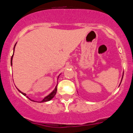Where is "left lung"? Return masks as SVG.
Returning a JSON list of instances; mask_svg holds the SVG:
<instances>
[{"label":"left lung","instance_id":"obj_1","mask_svg":"<svg viewBox=\"0 0 133 133\" xmlns=\"http://www.w3.org/2000/svg\"><path fill=\"white\" fill-rule=\"evenodd\" d=\"M123 74H124V72H123ZM122 76H123V75H122ZM122 78H123V76H122V79H121V83H120V84H119V86H120L121 83V82H122Z\"/></svg>","mask_w":133,"mask_h":133}]
</instances>
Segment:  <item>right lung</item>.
Masks as SVG:
<instances>
[{"mask_svg": "<svg viewBox=\"0 0 133 133\" xmlns=\"http://www.w3.org/2000/svg\"><path fill=\"white\" fill-rule=\"evenodd\" d=\"M16 43L15 45H14V49H15V46H16ZM13 55H14V53H13L12 56V57H11V66H12V58H13ZM60 75H61V74H60L59 75V76L57 77V84H58V79H59V77ZM57 84L56 87H55L54 90L53 91H52V92H51L50 93H49V94L48 95H46V97H45L44 98H43V100H42V101H40V102H40V103H42V102H46L50 101V100H52V99L53 98L55 97V94H56V93H57ZM16 88L17 89V90H18V91H19V92L21 93V94H23L24 96H26V93L22 92V91H20V90H19V89L17 88V87H16ZM27 98H28L30 99V100H31V99H30V98H29L28 97H27Z\"/></svg>", "mask_w": 133, "mask_h": 133, "instance_id": "1", "label": "right lung"}]
</instances>
